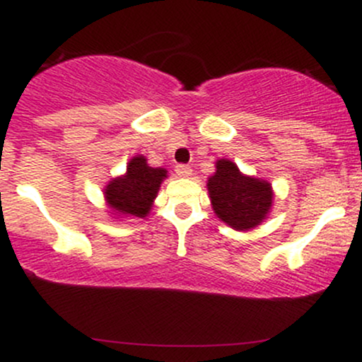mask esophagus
<instances>
[{"mask_svg":"<svg viewBox=\"0 0 362 362\" xmlns=\"http://www.w3.org/2000/svg\"><path fill=\"white\" fill-rule=\"evenodd\" d=\"M175 172H177V175L182 178H189L190 175H192V168H190L189 165H177Z\"/></svg>","mask_w":362,"mask_h":362,"instance_id":"obj_1","label":"esophagus"}]
</instances>
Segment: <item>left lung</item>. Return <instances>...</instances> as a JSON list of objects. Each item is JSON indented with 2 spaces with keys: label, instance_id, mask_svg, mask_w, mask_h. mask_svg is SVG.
I'll return each mask as SVG.
<instances>
[{
  "label": "left lung",
  "instance_id": "1",
  "mask_svg": "<svg viewBox=\"0 0 362 362\" xmlns=\"http://www.w3.org/2000/svg\"><path fill=\"white\" fill-rule=\"evenodd\" d=\"M206 185L214 214L236 231H250L271 214L272 185L264 178L245 175L228 158L216 161V172Z\"/></svg>",
  "mask_w": 362,
  "mask_h": 362
}]
</instances>
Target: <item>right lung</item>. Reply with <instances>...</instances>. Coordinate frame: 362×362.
Segmentation results:
<instances>
[{"mask_svg":"<svg viewBox=\"0 0 362 362\" xmlns=\"http://www.w3.org/2000/svg\"><path fill=\"white\" fill-rule=\"evenodd\" d=\"M167 168H153L146 156L136 155L129 160L126 173L112 178L103 187V197L110 216L119 218H146L165 178Z\"/></svg>","mask_w":362,"mask_h":362,"instance_id":"obj_1","label":"right lung"}]
</instances>
